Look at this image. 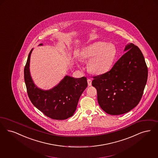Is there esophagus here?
Wrapping results in <instances>:
<instances>
[{
  "label": "esophagus",
  "instance_id": "34e87169",
  "mask_svg": "<svg viewBox=\"0 0 158 158\" xmlns=\"http://www.w3.org/2000/svg\"><path fill=\"white\" fill-rule=\"evenodd\" d=\"M88 86H91L92 85V80L90 79H88Z\"/></svg>",
  "mask_w": 158,
  "mask_h": 158
}]
</instances>
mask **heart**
I'll return each mask as SVG.
<instances>
[{
	"instance_id": "heart-1",
	"label": "heart",
	"mask_w": 158,
	"mask_h": 158,
	"mask_svg": "<svg viewBox=\"0 0 158 158\" xmlns=\"http://www.w3.org/2000/svg\"><path fill=\"white\" fill-rule=\"evenodd\" d=\"M116 55V49L112 44L97 42L89 44L83 49L81 56L89 60L88 69L91 73L101 75L110 69Z\"/></svg>"
}]
</instances>
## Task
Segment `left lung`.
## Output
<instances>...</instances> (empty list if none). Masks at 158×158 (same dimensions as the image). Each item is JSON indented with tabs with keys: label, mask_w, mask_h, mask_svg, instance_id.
<instances>
[{
	"label": "left lung",
	"mask_w": 158,
	"mask_h": 158,
	"mask_svg": "<svg viewBox=\"0 0 158 158\" xmlns=\"http://www.w3.org/2000/svg\"><path fill=\"white\" fill-rule=\"evenodd\" d=\"M124 51L110 70L94 76L92 82L99 106L109 114H126L136 107L147 82L148 68L139 48L131 43Z\"/></svg>",
	"instance_id": "8db88e82"
}]
</instances>
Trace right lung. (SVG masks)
Instances as JSON below:
<instances>
[{
  "instance_id": "obj_1",
  "label": "right lung",
  "mask_w": 158,
  "mask_h": 158,
  "mask_svg": "<svg viewBox=\"0 0 158 158\" xmlns=\"http://www.w3.org/2000/svg\"><path fill=\"white\" fill-rule=\"evenodd\" d=\"M43 45L42 44L39 46ZM33 49L30 52L24 69V78L28 96L32 104L52 119L64 120L71 117L76 110L79 99L88 86L86 77L74 78L64 76L49 90L38 88L31 76L29 66Z\"/></svg>"
}]
</instances>
